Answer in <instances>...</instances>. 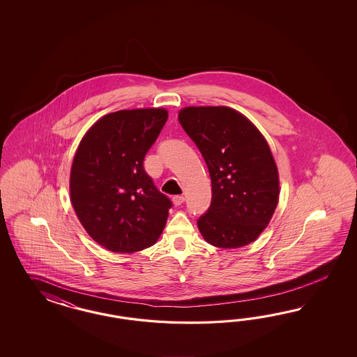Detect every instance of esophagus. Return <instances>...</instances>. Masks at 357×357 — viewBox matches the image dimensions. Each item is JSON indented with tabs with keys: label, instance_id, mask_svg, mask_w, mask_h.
Here are the masks:
<instances>
[{
	"label": "esophagus",
	"instance_id": "obj_1",
	"mask_svg": "<svg viewBox=\"0 0 357 357\" xmlns=\"http://www.w3.org/2000/svg\"><path fill=\"white\" fill-rule=\"evenodd\" d=\"M184 197L182 195H176V196H174L173 197V203L174 206H181V204H183Z\"/></svg>",
	"mask_w": 357,
	"mask_h": 357
}]
</instances>
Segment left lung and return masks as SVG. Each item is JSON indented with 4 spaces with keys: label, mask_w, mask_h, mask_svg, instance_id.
<instances>
[{
    "label": "left lung",
    "mask_w": 357,
    "mask_h": 357,
    "mask_svg": "<svg viewBox=\"0 0 357 357\" xmlns=\"http://www.w3.org/2000/svg\"><path fill=\"white\" fill-rule=\"evenodd\" d=\"M179 123L204 157L212 202L197 227L208 243L238 249L259 237L279 202V174L257 127L233 108L185 107Z\"/></svg>",
    "instance_id": "obj_1"
}]
</instances>
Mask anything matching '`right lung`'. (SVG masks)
Segmentation results:
<instances>
[{
    "label": "right lung",
    "instance_id": "1",
    "mask_svg": "<svg viewBox=\"0 0 357 357\" xmlns=\"http://www.w3.org/2000/svg\"><path fill=\"white\" fill-rule=\"evenodd\" d=\"M167 120L165 108L121 109L87 130L70 170V200L89 236L114 252L151 248L172 200L158 191L144 158Z\"/></svg>",
    "mask_w": 357,
    "mask_h": 357
}]
</instances>
